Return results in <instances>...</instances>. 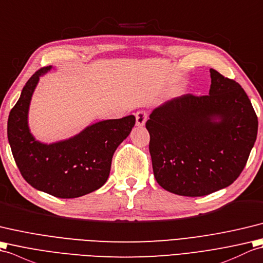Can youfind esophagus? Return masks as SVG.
Listing matches in <instances>:
<instances>
[{"label":"esophagus","instance_id":"obj_1","mask_svg":"<svg viewBox=\"0 0 263 263\" xmlns=\"http://www.w3.org/2000/svg\"><path fill=\"white\" fill-rule=\"evenodd\" d=\"M136 125L137 126H144L145 122L147 120V112L144 111V110H139L136 112Z\"/></svg>","mask_w":263,"mask_h":263}]
</instances>
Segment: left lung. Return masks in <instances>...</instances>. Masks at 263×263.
<instances>
[{
	"label": "left lung",
	"mask_w": 263,
	"mask_h": 263,
	"mask_svg": "<svg viewBox=\"0 0 263 263\" xmlns=\"http://www.w3.org/2000/svg\"><path fill=\"white\" fill-rule=\"evenodd\" d=\"M211 78L209 95L172 99L146 121L154 177L172 194L200 197L229 186L256 139L258 117L246 91L216 69Z\"/></svg>",
	"instance_id": "1"
}]
</instances>
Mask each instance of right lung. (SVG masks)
Here are the masks:
<instances>
[{
	"label": "right lung",
	"mask_w": 263,
	"mask_h": 263,
	"mask_svg": "<svg viewBox=\"0 0 263 263\" xmlns=\"http://www.w3.org/2000/svg\"><path fill=\"white\" fill-rule=\"evenodd\" d=\"M50 67L39 68L23 86L9 115L8 138L15 164L29 184L57 198H78L106 183L115 151L136 120L132 115L103 120L67 141L37 142L28 128V109L39 77Z\"/></svg>",
	"instance_id": "1"
}]
</instances>
